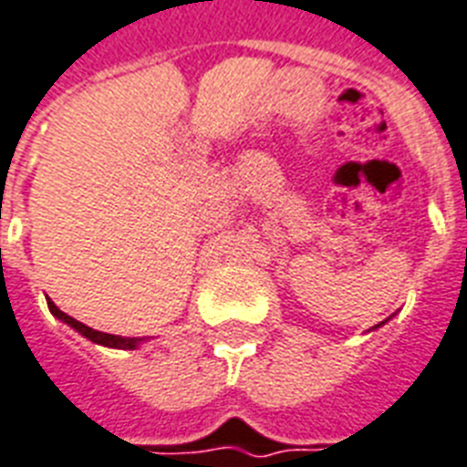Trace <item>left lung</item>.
I'll return each instance as SVG.
<instances>
[{
    "instance_id": "8db88e82",
    "label": "left lung",
    "mask_w": 467,
    "mask_h": 467,
    "mask_svg": "<svg viewBox=\"0 0 467 467\" xmlns=\"http://www.w3.org/2000/svg\"><path fill=\"white\" fill-rule=\"evenodd\" d=\"M388 320H390V318H388ZM388 320H381V323H379V326H374V327H371V330H379V327H381V326H386Z\"/></svg>"
}]
</instances>
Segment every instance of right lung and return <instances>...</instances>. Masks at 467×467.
Masks as SVG:
<instances>
[{
  "instance_id": "add662e5",
  "label": "right lung",
  "mask_w": 467,
  "mask_h": 467,
  "mask_svg": "<svg viewBox=\"0 0 467 467\" xmlns=\"http://www.w3.org/2000/svg\"><path fill=\"white\" fill-rule=\"evenodd\" d=\"M47 308H50V313L55 316V318L67 323L69 327H74L77 333L84 335V337L91 339V342H96V345L113 347V349H137L141 342H147V337H122V335H110V333H100V330H93V327L84 326V323H79V320L72 318V316H67V313L59 311L50 298H47Z\"/></svg>"
}]
</instances>
